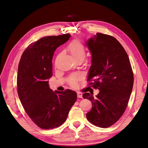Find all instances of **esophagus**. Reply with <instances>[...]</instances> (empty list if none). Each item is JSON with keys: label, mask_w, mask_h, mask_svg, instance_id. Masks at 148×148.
I'll list each match as a JSON object with an SVG mask.
<instances>
[{"label": "esophagus", "mask_w": 148, "mask_h": 148, "mask_svg": "<svg viewBox=\"0 0 148 148\" xmlns=\"http://www.w3.org/2000/svg\"><path fill=\"white\" fill-rule=\"evenodd\" d=\"M82 96H83V95H82V92H77V96H78V97H79V98H82Z\"/></svg>", "instance_id": "esophagus-1"}]
</instances>
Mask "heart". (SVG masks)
<instances>
[{"label": "heart", "mask_w": 148, "mask_h": 148, "mask_svg": "<svg viewBox=\"0 0 148 148\" xmlns=\"http://www.w3.org/2000/svg\"><path fill=\"white\" fill-rule=\"evenodd\" d=\"M68 50L75 61L83 60L86 56V49L83 44L78 41L71 42L68 47ZM81 78L79 75H75L69 78V83L71 86H75L78 80Z\"/></svg>", "instance_id": "1"}]
</instances>
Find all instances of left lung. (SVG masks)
Returning <instances> with one entry per match:
<instances>
[{"label": "left lung", "instance_id": "left-lung-1", "mask_svg": "<svg viewBox=\"0 0 148 148\" xmlns=\"http://www.w3.org/2000/svg\"><path fill=\"white\" fill-rule=\"evenodd\" d=\"M85 44L92 58L88 80L99 90L96 97L89 92L83 95L92 103L86 118L96 126L107 128L119 120L127 108L134 81L132 66L123 46L111 36L97 33Z\"/></svg>", "mask_w": 148, "mask_h": 148}]
</instances>
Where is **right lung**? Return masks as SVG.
<instances>
[{"instance_id": "add662e5", "label": "right lung", "mask_w": 148, "mask_h": 148, "mask_svg": "<svg viewBox=\"0 0 148 148\" xmlns=\"http://www.w3.org/2000/svg\"><path fill=\"white\" fill-rule=\"evenodd\" d=\"M70 38V34L42 38L25 49L19 62V99L30 119L42 129L63 124L77 99V93L70 89L53 91L48 81L52 76L53 52Z\"/></svg>"}]
</instances>
